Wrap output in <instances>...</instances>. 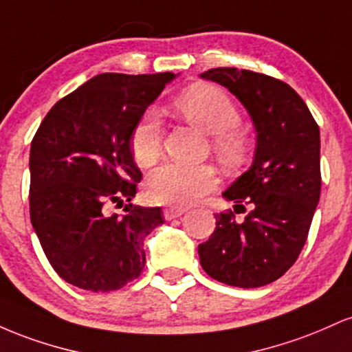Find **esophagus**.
<instances>
[{
  "label": "esophagus",
  "instance_id": "obj_1",
  "mask_svg": "<svg viewBox=\"0 0 352 352\" xmlns=\"http://www.w3.org/2000/svg\"><path fill=\"white\" fill-rule=\"evenodd\" d=\"M185 213V208H177V207H168L164 210V218L165 220H173V218H179Z\"/></svg>",
  "mask_w": 352,
  "mask_h": 352
}]
</instances>
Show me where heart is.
<instances>
[{
    "label": "heart",
    "instance_id": "obj_1",
    "mask_svg": "<svg viewBox=\"0 0 352 352\" xmlns=\"http://www.w3.org/2000/svg\"><path fill=\"white\" fill-rule=\"evenodd\" d=\"M173 107L200 131L212 135V148L225 167H238L248 155V140L238 129L241 117L230 96L212 84H197L184 91ZM132 159L140 167H151L162 152V129L153 112L137 120L129 139ZM217 172L210 164L165 162L148 173L145 193L155 204L184 207L217 187Z\"/></svg>",
    "mask_w": 352,
    "mask_h": 352
}]
</instances>
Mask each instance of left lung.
Segmentation results:
<instances>
[{"label":"left lung","mask_w":352,"mask_h":352,"mask_svg":"<svg viewBox=\"0 0 352 352\" xmlns=\"http://www.w3.org/2000/svg\"><path fill=\"white\" fill-rule=\"evenodd\" d=\"M200 76L235 94L256 129L253 165L223 192L235 207L217 213L215 232L199 245L201 268L238 288L270 285L292 268L308 238L321 193L319 127L280 79L236 67ZM235 212L245 213L243 222Z\"/></svg>","instance_id":"1"}]
</instances>
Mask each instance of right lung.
<instances>
[{"label":"right lung","instance_id":"obj_1","mask_svg":"<svg viewBox=\"0 0 352 352\" xmlns=\"http://www.w3.org/2000/svg\"><path fill=\"white\" fill-rule=\"evenodd\" d=\"M173 72L89 79L52 106L30 153V215L44 254L64 281L107 293L139 278L144 240L160 207H134L142 173L129 139ZM124 205L125 214L108 213Z\"/></svg>","mask_w":352,"mask_h":352}]
</instances>
